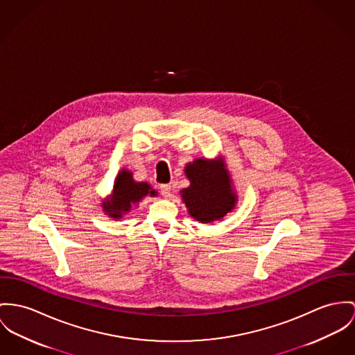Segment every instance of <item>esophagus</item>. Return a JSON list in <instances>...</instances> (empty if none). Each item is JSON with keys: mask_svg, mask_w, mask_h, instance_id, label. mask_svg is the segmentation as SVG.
<instances>
[{"mask_svg": "<svg viewBox=\"0 0 355 355\" xmlns=\"http://www.w3.org/2000/svg\"><path fill=\"white\" fill-rule=\"evenodd\" d=\"M161 194L164 196V197H170V194H171V187L170 185H161Z\"/></svg>", "mask_w": 355, "mask_h": 355, "instance_id": "34e87169", "label": "esophagus"}]
</instances>
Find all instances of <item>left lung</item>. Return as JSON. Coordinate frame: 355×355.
I'll use <instances>...</instances> for the list:
<instances>
[{"label":"left lung","instance_id":"8db88e82","mask_svg":"<svg viewBox=\"0 0 355 355\" xmlns=\"http://www.w3.org/2000/svg\"><path fill=\"white\" fill-rule=\"evenodd\" d=\"M191 185L180 191L191 218L202 224H214L231 214L238 202L224 158H197L185 164Z\"/></svg>","mask_w":355,"mask_h":355}]
</instances>
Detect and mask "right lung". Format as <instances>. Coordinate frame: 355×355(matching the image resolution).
I'll return each mask as SVG.
<instances>
[{
	"label": "right lung",
	"instance_id": "add662e5",
	"mask_svg": "<svg viewBox=\"0 0 355 355\" xmlns=\"http://www.w3.org/2000/svg\"><path fill=\"white\" fill-rule=\"evenodd\" d=\"M157 197L158 191L148 182H137L128 168H121L113 182L112 194L103 200V212L112 218H123L146 197Z\"/></svg>",
	"mask_w": 355,
	"mask_h": 355
}]
</instances>
